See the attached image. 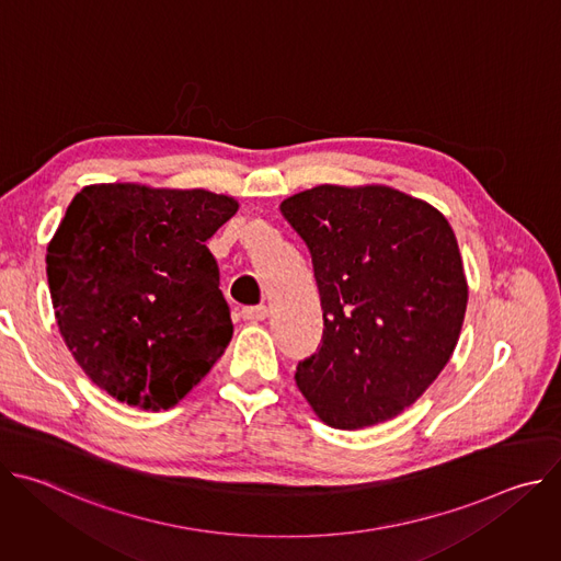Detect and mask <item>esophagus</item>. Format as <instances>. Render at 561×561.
<instances>
[{
    "label": "esophagus",
    "instance_id": "34e87169",
    "mask_svg": "<svg viewBox=\"0 0 561 561\" xmlns=\"http://www.w3.org/2000/svg\"><path fill=\"white\" fill-rule=\"evenodd\" d=\"M266 317H268V308L264 304L242 308V319H244V322L255 324V322H262V319H266Z\"/></svg>",
    "mask_w": 561,
    "mask_h": 561
}]
</instances>
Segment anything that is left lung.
I'll return each instance as SVG.
<instances>
[{
    "label": "left lung",
    "mask_w": 561,
    "mask_h": 561,
    "mask_svg": "<svg viewBox=\"0 0 561 561\" xmlns=\"http://www.w3.org/2000/svg\"><path fill=\"white\" fill-rule=\"evenodd\" d=\"M322 297L324 335L295 381L319 420L357 431L409 409L448 364L468 301L457 239L390 186L322 184L282 202Z\"/></svg>",
    "instance_id": "obj_1"
}]
</instances>
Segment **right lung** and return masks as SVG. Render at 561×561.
Instances as JSON below:
<instances>
[{"mask_svg":"<svg viewBox=\"0 0 561 561\" xmlns=\"http://www.w3.org/2000/svg\"><path fill=\"white\" fill-rule=\"evenodd\" d=\"M237 208L141 184L72 197L46 253L50 299L75 362L117 402L167 411L224 355L232 322L206 242Z\"/></svg>","mask_w":561,"mask_h":561,"instance_id":"add662e5","label":"right lung"}]
</instances>
